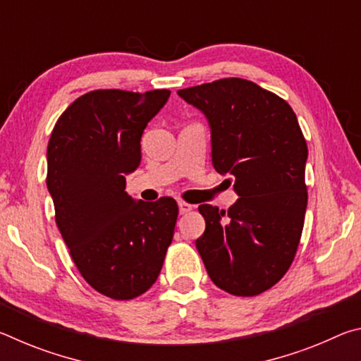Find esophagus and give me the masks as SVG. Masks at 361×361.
<instances>
[{
	"label": "esophagus",
	"instance_id": "1",
	"mask_svg": "<svg viewBox=\"0 0 361 361\" xmlns=\"http://www.w3.org/2000/svg\"><path fill=\"white\" fill-rule=\"evenodd\" d=\"M178 209H180L181 215H185V213L192 210V205L188 204V202H183V200H180V202H178Z\"/></svg>",
	"mask_w": 361,
	"mask_h": 361
}]
</instances>
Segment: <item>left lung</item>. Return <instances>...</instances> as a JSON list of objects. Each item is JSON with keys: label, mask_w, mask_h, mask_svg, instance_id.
I'll list each match as a JSON object with an SVG mask.
<instances>
[{"label": "left lung", "mask_w": 361, "mask_h": 361, "mask_svg": "<svg viewBox=\"0 0 361 361\" xmlns=\"http://www.w3.org/2000/svg\"><path fill=\"white\" fill-rule=\"evenodd\" d=\"M178 95L209 119L213 167L239 195L229 210L199 205L205 232L195 247L218 288L256 296L285 276L302 234L307 145L298 118L279 95L240 78Z\"/></svg>", "instance_id": "left-lung-1"}]
</instances>
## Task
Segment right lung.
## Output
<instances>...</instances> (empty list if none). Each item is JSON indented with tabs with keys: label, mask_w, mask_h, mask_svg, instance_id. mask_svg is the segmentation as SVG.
Listing matches in <instances>:
<instances>
[{
	"label": "right lung",
	"mask_w": 361,
	"mask_h": 361,
	"mask_svg": "<svg viewBox=\"0 0 361 361\" xmlns=\"http://www.w3.org/2000/svg\"><path fill=\"white\" fill-rule=\"evenodd\" d=\"M170 90H92L65 109L47 145V189L78 271L111 299L148 291L173 239L178 205L132 199L126 175L142 161L143 130Z\"/></svg>",
	"instance_id": "obj_1"
}]
</instances>
